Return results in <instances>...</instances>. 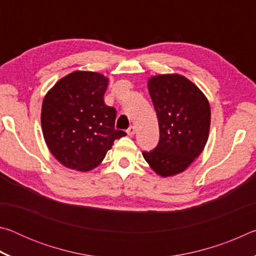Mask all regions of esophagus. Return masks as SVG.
<instances>
[{"mask_svg": "<svg viewBox=\"0 0 256 256\" xmlns=\"http://www.w3.org/2000/svg\"><path fill=\"white\" fill-rule=\"evenodd\" d=\"M126 133H128V136H133L134 133H136V126H130V128H128Z\"/></svg>", "mask_w": 256, "mask_h": 256, "instance_id": "esophagus-1", "label": "esophagus"}]
</instances>
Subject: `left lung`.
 I'll list each match as a JSON object with an SVG mask.
<instances>
[{
  "mask_svg": "<svg viewBox=\"0 0 256 256\" xmlns=\"http://www.w3.org/2000/svg\"><path fill=\"white\" fill-rule=\"evenodd\" d=\"M159 124L158 146L144 158L156 174L184 172L203 151L209 136L211 110L200 89L180 74H159L148 81Z\"/></svg>",
  "mask_w": 256,
  "mask_h": 256,
  "instance_id": "left-lung-1",
  "label": "left lung"
}]
</instances>
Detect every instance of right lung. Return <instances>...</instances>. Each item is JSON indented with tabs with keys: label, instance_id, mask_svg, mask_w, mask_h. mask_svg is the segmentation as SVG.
Instances as JSON below:
<instances>
[{
	"label": "right lung",
	"instance_id": "obj_1",
	"mask_svg": "<svg viewBox=\"0 0 256 256\" xmlns=\"http://www.w3.org/2000/svg\"><path fill=\"white\" fill-rule=\"evenodd\" d=\"M108 79L97 72L76 71L56 82L42 106V128L52 154L79 172L96 168L116 138V110L104 102Z\"/></svg>",
	"mask_w": 256,
	"mask_h": 256
}]
</instances>
